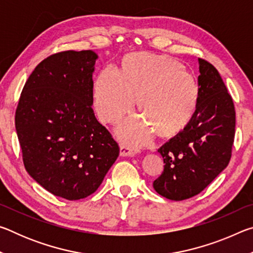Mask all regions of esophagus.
<instances>
[{"label":"esophagus","mask_w":253,"mask_h":253,"mask_svg":"<svg viewBox=\"0 0 253 253\" xmlns=\"http://www.w3.org/2000/svg\"><path fill=\"white\" fill-rule=\"evenodd\" d=\"M139 152L138 147L131 146V145L122 144L121 145V155L122 156H134Z\"/></svg>","instance_id":"esophagus-1"}]
</instances>
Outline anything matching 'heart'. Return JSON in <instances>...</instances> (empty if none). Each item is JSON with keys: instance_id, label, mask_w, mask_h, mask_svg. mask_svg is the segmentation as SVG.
<instances>
[{"instance_id": "heart-1", "label": "heart", "mask_w": 253, "mask_h": 253, "mask_svg": "<svg viewBox=\"0 0 253 253\" xmlns=\"http://www.w3.org/2000/svg\"><path fill=\"white\" fill-rule=\"evenodd\" d=\"M143 116L127 118L118 127L124 140L146 143L156 130L169 135L193 116L200 97L198 80L176 60L164 54L134 53L122 71L108 66L95 84V108L105 124L119 122L136 104Z\"/></svg>"}]
</instances>
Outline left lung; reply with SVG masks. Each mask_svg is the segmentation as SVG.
<instances>
[{
    "instance_id": "left-lung-1",
    "label": "left lung",
    "mask_w": 253,
    "mask_h": 253,
    "mask_svg": "<svg viewBox=\"0 0 253 253\" xmlns=\"http://www.w3.org/2000/svg\"><path fill=\"white\" fill-rule=\"evenodd\" d=\"M200 97L187 125L158 148L164 172L153 183L158 194L182 201L201 193L226 166L235 134L234 104L219 72L199 58Z\"/></svg>"
}]
</instances>
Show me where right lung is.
I'll return each instance as SVG.
<instances>
[{
	"mask_svg": "<svg viewBox=\"0 0 253 253\" xmlns=\"http://www.w3.org/2000/svg\"><path fill=\"white\" fill-rule=\"evenodd\" d=\"M92 50L61 51L36 67L15 110L27 172L55 196L76 201L97 191L119 155L92 109Z\"/></svg>",
	"mask_w": 253,
	"mask_h": 253,
	"instance_id": "1",
	"label": "right lung"
}]
</instances>
